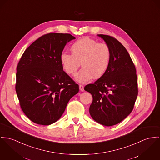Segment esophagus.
<instances>
[{"instance_id":"1","label":"esophagus","mask_w":160,"mask_h":160,"mask_svg":"<svg viewBox=\"0 0 160 160\" xmlns=\"http://www.w3.org/2000/svg\"><path fill=\"white\" fill-rule=\"evenodd\" d=\"M79 89H80V90L81 91H84V87L83 85H79Z\"/></svg>"}]
</instances>
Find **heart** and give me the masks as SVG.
Masks as SVG:
<instances>
[{"label": "heart", "mask_w": 160, "mask_h": 160, "mask_svg": "<svg viewBox=\"0 0 160 160\" xmlns=\"http://www.w3.org/2000/svg\"><path fill=\"white\" fill-rule=\"evenodd\" d=\"M71 54L63 53L60 56L62 69L73 75L80 66L83 68L76 75L75 80L81 83L89 82L93 77L99 79L106 73L111 61L109 47L104 43L85 37L75 42L71 47Z\"/></svg>", "instance_id": "b5f03b06"}]
</instances>
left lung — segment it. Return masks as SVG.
I'll return each mask as SVG.
<instances>
[{
	"label": "left lung",
	"mask_w": 160,
	"mask_h": 160,
	"mask_svg": "<svg viewBox=\"0 0 160 160\" xmlns=\"http://www.w3.org/2000/svg\"><path fill=\"white\" fill-rule=\"evenodd\" d=\"M109 47L112 57L105 75L85 90L92 96L89 113L96 122L111 126L122 122L132 112L138 88L136 70L124 46L111 36L98 34Z\"/></svg>",
	"instance_id": "8db88e82"
}]
</instances>
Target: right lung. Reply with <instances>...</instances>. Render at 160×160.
<instances>
[{"mask_svg": "<svg viewBox=\"0 0 160 160\" xmlns=\"http://www.w3.org/2000/svg\"><path fill=\"white\" fill-rule=\"evenodd\" d=\"M75 38L69 34L42 36L25 50L18 62L16 92L23 112L35 123L49 125L58 121L79 91L60 62L64 47Z\"/></svg>", "mask_w": 160, "mask_h": 160, "instance_id": "1", "label": "right lung"}]
</instances>
